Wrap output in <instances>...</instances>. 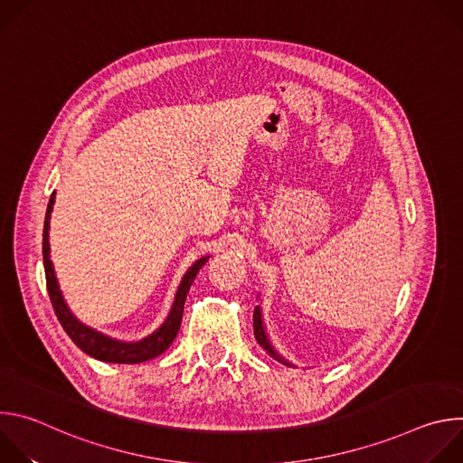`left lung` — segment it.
Returning a JSON list of instances; mask_svg holds the SVG:
<instances>
[{"mask_svg":"<svg viewBox=\"0 0 463 463\" xmlns=\"http://www.w3.org/2000/svg\"><path fill=\"white\" fill-rule=\"evenodd\" d=\"M252 329H254V339H256V343L266 350L273 359H277V361H280V363H284V364H289V363H286L275 350H273V346L269 345V341H268V335H266V332H263V324H261V313H260V307H254V315H252Z\"/></svg>","mask_w":463,"mask_h":463,"instance_id":"left-lung-1","label":"left lung"}]
</instances>
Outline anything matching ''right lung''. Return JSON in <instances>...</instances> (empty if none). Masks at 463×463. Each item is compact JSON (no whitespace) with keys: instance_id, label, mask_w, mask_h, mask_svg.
I'll use <instances>...</instances> for the list:
<instances>
[{"instance_id":"obj_1","label":"right lung","mask_w":463,"mask_h":463,"mask_svg":"<svg viewBox=\"0 0 463 463\" xmlns=\"http://www.w3.org/2000/svg\"><path fill=\"white\" fill-rule=\"evenodd\" d=\"M52 205H54V192L49 197L45 223H43V268H45V284H47L49 298H51V304L54 307V313H56L61 327L65 329V334L71 337V341L82 352H86L88 355H91L99 361H106V363L137 364V363H145V361H150V359L161 355L174 343V339L179 332L186 293H188L197 271L205 266L209 256H203L202 260H197L194 266L186 271V275L183 277L179 289L175 293V300L172 304L170 315L166 317L165 324L157 329V332H154L150 337H146L139 343H120V341L109 339V337L95 332V329L84 326L82 322H79L61 298V293L58 289V282L54 277L52 263L49 258V220H51Z\"/></svg>"}]
</instances>
